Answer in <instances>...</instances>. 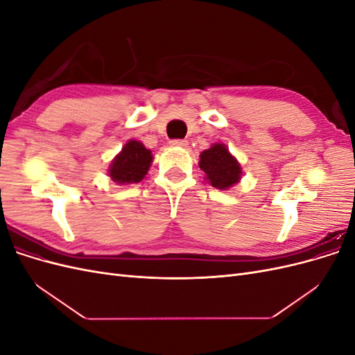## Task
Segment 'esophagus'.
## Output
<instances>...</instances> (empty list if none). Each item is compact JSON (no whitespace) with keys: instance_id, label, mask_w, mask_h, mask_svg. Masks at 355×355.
I'll list each match as a JSON object with an SVG mask.
<instances>
[{"instance_id":"34e87169","label":"esophagus","mask_w":355,"mask_h":355,"mask_svg":"<svg viewBox=\"0 0 355 355\" xmlns=\"http://www.w3.org/2000/svg\"><path fill=\"white\" fill-rule=\"evenodd\" d=\"M170 145L175 148H188V141H180V139H178V141H171Z\"/></svg>"}]
</instances>
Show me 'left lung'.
Instances as JSON below:
<instances>
[{
	"instance_id": "1",
	"label": "left lung",
	"mask_w": 355,
	"mask_h": 355,
	"mask_svg": "<svg viewBox=\"0 0 355 355\" xmlns=\"http://www.w3.org/2000/svg\"><path fill=\"white\" fill-rule=\"evenodd\" d=\"M200 168L206 173V179L211 187L220 191H228L243 178V168L228 146L225 144H213L200 154Z\"/></svg>"
}]
</instances>
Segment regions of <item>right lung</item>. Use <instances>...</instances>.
Listing matches in <instances>:
<instances>
[{"label": "right lung", "instance_id": "right-lung-1", "mask_svg": "<svg viewBox=\"0 0 355 355\" xmlns=\"http://www.w3.org/2000/svg\"><path fill=\"white\" fill-rule=\"evenodd\" d=\"M153 151L135 139L127 141L108 167V176L118 185H130L141 182L153 164Z\"/></svg>", "mask_w": 355, "mask_h": 355}]
</instances>
